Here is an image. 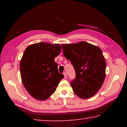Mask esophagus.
Wrapping results in <instances>:
<instances>
[{
  "mask_svg": "<svg viewBox=\"0 0 127 127\" xmlns=\"http://www.w3.org/2000/svg\"><path fill=\"white\" fill-rule=\"evenodd\" d=\"M64 78H65V79H67V78H68V77H67V75H66V73L65 72H64Z\"/></svg>",
  "mask_w": 127,
  "mask_h": 127,
  "instance_id": "obj_1",
  "label": "esophagus"
}]
</instances>
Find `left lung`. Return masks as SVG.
<instances>
[{"instance_id": "8db88e82", "label": "left lung", "mask_w": 127, "mask_h": 127, "mask_svg": "<svg viewBox=\"0 0 127 127\" xmlns=\"http://www.w3.org/2000/svg\"><path fill=\"white\" fill-rule=\"evenodd\" d=\"M62 47L76 73L70 82L74 93L82 99L94 96L101 87L106 75V62L100 48L85 41L62 44Z\"/></svg>"}]
</instances>
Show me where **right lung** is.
Returning a JSON list of instances; mask_svg holds the SVG:
<instances>
[{"instance_id": "add662e5", "label": "right lung", "mask_w": 127, "mask_h": 127, "mask_svg": "<svg viewBox=\"0 0 127 127\" xmlns=\"http://www.w3.org/2000/svg\"><path fill=\"white\" fill-rule=\"evenodd\" d=\"M61 51L59 44L41 42L28 46L24 52L20 66L21 79L26 90L35 99H47L64 78L55 62Z\"/></svg>"}]
</instances>
